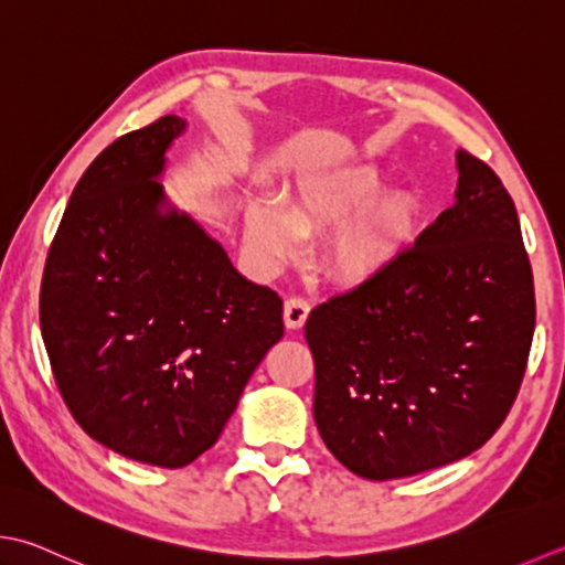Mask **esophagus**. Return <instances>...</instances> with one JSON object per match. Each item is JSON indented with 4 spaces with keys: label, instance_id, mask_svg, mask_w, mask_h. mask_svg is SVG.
I'll return each instance as SVG.
<instances>
[{
    "label": "esophagus",
    "instance_id": "esophagus-1",
    "mask_svg": "<svg viewBox=\"0 0 565 565\" xmlns=\"http://www.w3.org/2000/svg\"><path fill=\"white\" fill-rule=\"evenodd\" d=\"M308 313H311V306H308L306 298H301V296L286 298V303H284V323H286V328H291V330L301 328L306 323Z\"/></svg>",
    "mask_w": 565,
    "mask_h": 565
}]
</instances>
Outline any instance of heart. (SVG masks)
<instances>
[{
  "label": "heart",
  "mask_w": 565,
  "mask_h": 565,
  "mask_svg": "<svg viewBox=\"0 0 565 565\" xmlns=\"http://www.w3.org/2000/svg\"><path fill=\"white\" fill-rule=\"evenodd\" d=\"M386 175L374 166H358L320 175L296 188L284 210L254 203L247 235L264 259L276 262L298 252L306 232L337 227L362 212L352 224L328 237L320 264L330 279L348 286L370 284L399 259L412 242L422 205L414 193H386Z\"/></svg>",
  "instance_id": "1"
}]
</instances>
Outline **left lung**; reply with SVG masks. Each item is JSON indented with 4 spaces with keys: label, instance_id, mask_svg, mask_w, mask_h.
<instances>
[{
    "label": "left lung",
    "instance_id": "1",
    "mask_svg": "<svg viewBox=\"0 0 565 565\" xmlns=\"http://www.w3.org/2000/svg\"><path fill=\"white\" fill-rule=\"evenodd\" d=\"M456 205L380 279L306 320L313 416L364 480L448 466L488 444L522 386L536 326L516 207L488 163L458 151Z\"/></svg>",
    "mask_w": 565,
    "mask_h": 565
}]
</instances>
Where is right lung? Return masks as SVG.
I'll use <instances>...</instances> for the list:
<instances>
[{
	"label": "right lung",
	"mask_w": 565,
	"mask_h": 565,
	"mask_svg": "<svg viewBox=\"0 0 565 565\" xmlns=\"http://www.w3.org/2000/svg\"><path fill=\"white\" fill-rule=\"evenodd\" d=\"M185 129L166 115L87 166L51 242L39 316L53 380L87 436L183 468L223 434L284 335V301L247 281L157 181Z\"/></svg>",
	"instance_id": "1"
}]
</instances>
